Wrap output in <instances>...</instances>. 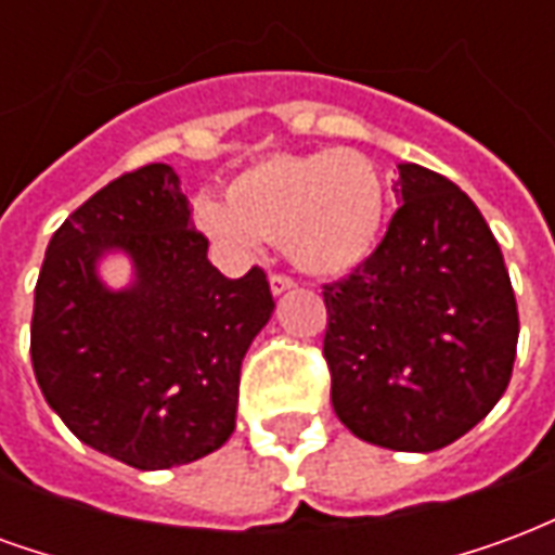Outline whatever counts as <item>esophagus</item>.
<instances>
[{"label": "esophagus", "instance_id": "esophagus-1", "mask_svg": "<svg viewBox=\"0 0 555 555\" xmlns=\"http://www.w3.org/2000/svg\"><path fill=\"white\" fill-rule=\"evenodd\" d=\"M294 285H297V282H294L288 273H270V291H273L276 297L279 294H285V291L294 288Z\"/></svg>", "mask_w": 555, "mask_h": 555}]
</instances>
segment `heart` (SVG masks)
I'll return each mask as SVG.
<instances>
[{
    "mask_svg": "<svg viewBox=\"0 0 555 555\" xmlns=\"http://www.w3.org/2000/svg\"><path fill=\"white\" fill-rule=\"evenodd\" d=\"M386 202L384 171L369 154L330 147L255 163L229 183L225 202L198 198L195 219L229 249L249 253L264 237L306 273L341 276L372 255Z\"/></svg>",
    "mask_w": 555,
    "mask_h": 555,
    "instance_id": "heart-1",
    "label": "heart"
}]
</instances>
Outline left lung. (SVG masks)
<instances>
[{
    "instance_id": "1",
    "label": "left lung",
    "mask_w": 555,
    "mask_h": 555,
    "mask_svg": "<svg viewBox=\"0 0 555 555\" xmlns=\"http://www.w3.org/2000/svg\"><path fill=\"white\" fill-rule=\"evenodd\" d=\"M384 241L324 285L336 416L360 440L437 452L476 428L512 380L517 300L500 243L449 178L401 163Z\"/></svg>"
}]
</instances>
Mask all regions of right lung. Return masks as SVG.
<instances>
[{"mask_svg": "<svg viewBox=\"0 0 555 555\" xmlns=\"http://www.w3.org/2000/svg\"><path fill=\"white\" fill-rule=\"evenodd\" d=\"M121 248L138 285L103 289L93 264ZM264 270L225 279L190 229L166 163H147L79 205L47 246L31 312V369L79 440L137 469L205 457L234 430L241 362L270 321Z\"/></svg>", "mask_w": 555, "mask_h": 555, "instance_id": "right-lung-1", "label": "right lung"}]
</instances>
